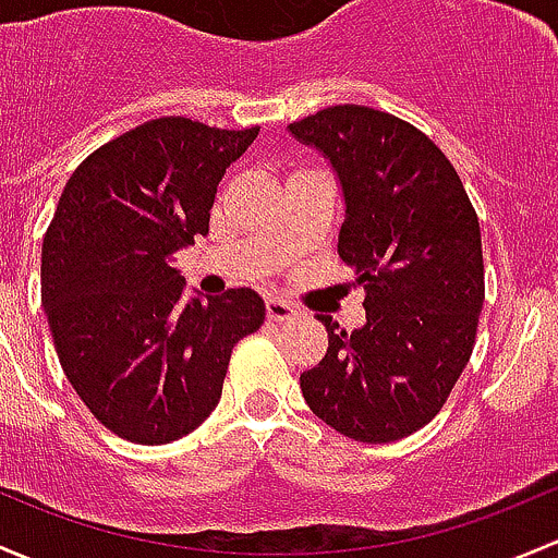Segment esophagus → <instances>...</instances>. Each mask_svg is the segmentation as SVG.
<instances>
[{"label":"esophagus","mask_w":558,"mask_h":558,"mask_svg":"<svg viewBox=\"0 0 558 558\" xmlns=\"http://www.w3.org/2000/svg\"><path fill=\"white\" fill-rule=\"evenodd\" d=\"M266 314L271 322H284L298 317V308L292 303L281 301V298H268L266 301Z\"/></svg>","instance_id":"esophagus-1"}]
</instances>
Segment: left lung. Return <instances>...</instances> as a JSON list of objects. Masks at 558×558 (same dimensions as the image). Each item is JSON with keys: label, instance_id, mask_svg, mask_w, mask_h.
Here are the masks:
<instances>
[{"label": "left lung", "instance_id": "1", "mask_svg": "<svg viewBox=\"0 0 558 558\" xmlns=\"http://www.w3.org/2000/svg\"><path fill=\"white\" fill-rule=\"evenodd\" d=\"M330 160L347 201L338 255L365 287V325L332 317L327 352L301 373L308 408L363 444L408 438L449 400L484 306L478 215L427 134L373 107L338 105L290 123Z\"/></svg>", "mask_w": 558, "mask_h": 558}]
</instances>
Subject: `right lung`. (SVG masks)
I'll return each instance as SVG.
<instances>
[{
  "mask_svg": "<svg viewBox=\"0 0 558 558\" xmlns=\"http://www.w3.org/2000/svg\"><path fill=\"white\" fill-rule=\"evenodd\" d=\"M255 129L155 118L69 177L43 239V306L56 354L118 438L160 446L193 433L222 395L233 347L266 319L250 287L182 303L171 263L209 233L228 166Z\"/></svg>",
  "mask_w": 558,
  "mask_h": 558,
  "instance_id": "right-lung-1",
  "label": "right lung"
}]
</instances>
